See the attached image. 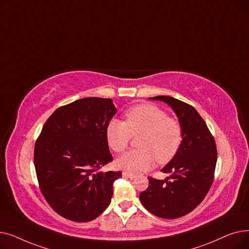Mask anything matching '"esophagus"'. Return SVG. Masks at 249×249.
<instances>
[{
  "label": "esophagus",
  "instance_id": "1",
  "mask_svg": "<svg viewBox=\"0 0 249 249\" xmlns=\"http://www.w3.org/2000/svg\"><path fill=\"white\" fill-rule=\"evenodd\" d=\"M122 175H123V177H126V178H134L136 177L134 174L128 173V172H125V171L122 173Z\"/></svg>",
  "mask_w": 249,
  "mask_h": 249
}]
</instances>
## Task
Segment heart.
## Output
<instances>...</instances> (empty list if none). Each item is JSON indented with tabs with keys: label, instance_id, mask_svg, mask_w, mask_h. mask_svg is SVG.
Masks as SVG:
<instances>
[{
	"label": "heart",
	"instance_id": "heart-1",
	"mask_svg": "<svg viewBox=\"0 0 249 249\" xmlns=\"http://www.w3.org/2000/svg\"><path fill=\"white\" fill-rule=\"evenodd\" d=\"M125 122L111 120L106 128L109 146L115 152H123L132 136L139 149L130 150L117 160V165L129 173H141L153 166L171 161L182 143L180 123L152 104H141L130 108L125 114Z\"/></svg>",
	"mask_w": 249,
	"mask_h": 249
}]
</instances>
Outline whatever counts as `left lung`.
Returning <instances> with one entry per match:
<instances>
[{
  "label": "left lung",
  "instance_id": "left-lung-1",
  "mask_svg": "<svg viewBox=\"0 0 249 249\" xmlns=\"http://www.w3.org/2000/svg\"><path fill=\"white\" fill-rule=\"evenodd\" d=\"M166 103L182 128V143L161 172L165 179L148 178L149 186L139 199L146 210L163 219H176L192 212L210 190L217 162L216 143L203 118L191 105L169 96L149 98Z\"/></svg>",
  "mask_w": 249,
  "mask_h": 249
}]
</instances>
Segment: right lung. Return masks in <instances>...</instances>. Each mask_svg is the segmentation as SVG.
Listing matches in <instances>:
<instances>
[{"label": "right lung", "instance_id": "add662e5", "mask_svg": "<svg viewBox=\"0 0 249 249\" xmlns=\"http://www.w3.org/2000/svg\"><path fill=\"white\" fill-rule=\"evenodd\" d=\"M117 110L111 99L85 98L56 109L34 148L39 188L53 210L74 222H89L111 203L121 172L99 169L113 160L106 128Z\"/></svg>", "mask_w": 249, "mask_h": 249}]
</instances>
